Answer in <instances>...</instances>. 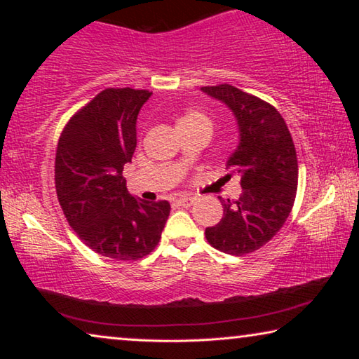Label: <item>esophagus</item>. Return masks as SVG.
<instances>
[{"instance_id": "obj_1", "label": "esophagus", "mask_w": 359, "mask_h": 359, "mask_svg": "<svg viewBox=\"0 0 359 359\" xmlns=\"http://www.w3.org/2000/svg\"><path fill=\"white\" fill-rule=\"evenodd\" d=\"M193 203H194L193 198H179V199H175V204L182 205V208H190V205H193Z\"/></svg>"}]
</instances>
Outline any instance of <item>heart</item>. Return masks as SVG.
<instances>
[{"label": "heart", "instance_id": "1", "mask_svg": "<svg viewBox=\"0 0 359 359\" xmlns=\"http://www.w3.org/2000/svg\"><path fill=\"white\" fill-rule=\"evenodd\" d=\"M193 121H208V123H210L208 115H204L203 112H198V111L185 112L184 115H182L179 123H193Z\"/></svg>", "mask_w": 359, "mask_h": 359}]
</instances>
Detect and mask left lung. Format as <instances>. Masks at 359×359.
Returning <instances> with one entry per match:
<instances>
[{"label":"left lung","mask_w":359,"mask_h":359,"mask_svg":"<svg viewBox=\"0 0 359 359\" xmlns=\"http://www.w3.org/2000/svg\"><path fill=\"white\" fill-rule=\"evenodd\" d=\"M223 101L238 118L239 145L229 156L223 179L239 175L238 201H223V217L205 228L209 244L228 255L252 253L280 231L293 209L297 156L293 137L277 109L229 83L201 87Z\"/></svg>","instance_id":"obj_1"}]
</instances>
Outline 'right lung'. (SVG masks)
<instances>
[{
    "label": "right lung",
    "mask_w": 359,
    "mask_h": 359,
    "mask_svg": "<svg viewBox=\"0 0 359 359\" xmlns=\"http://www.w3.org/2000/svg\"><path fill=\"white\" fill-rule=\"evenodd\" d=\"M147 90L106 88L72 115L55 155L58 203L85 245L102 257L136 261L155 250L171 212L126 190L123 166L136 150V120Z\"/></svg>",
    "instance_id": "right-lung-1"
}]
</instances>
